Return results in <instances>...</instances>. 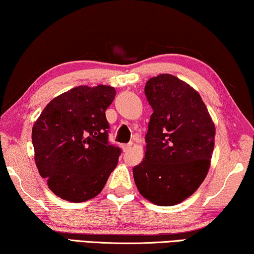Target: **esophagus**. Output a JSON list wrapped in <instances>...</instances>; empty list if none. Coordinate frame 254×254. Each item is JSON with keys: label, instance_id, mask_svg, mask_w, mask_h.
Segmentation results:
<instances>
[{"label": "esophagus", "instance_id": "obj_1", "mask_svg": "<svg viewBox=\"0 0 254 254\" xmlns=\"http://www.w3.org/2000/svg\"><path fill=\"white\" fill-rule=\"evenodd\" d=\"M131 145H133V142L128 143V144H123V151L124 152H127L128 150H129L131 148Z\"/></svg>", "mask_w": 254, "mask_h": 254}]
</instances>
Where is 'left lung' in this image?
<instances>
[{"mask_svg":"<svg viewBox=\"0 0 254 254\" xmlns=\"http://www.w3.org/2000/svg\"><path fill=\"white\" fill-rule=\"evenodd\" d=\"M152 115L143 161L133 168L139 193L159 206L181 203L196 191L209 170L215 127L200 95L172 74L145 84Z\"/></svg>","mask_w":254,"mask_h":254,"instance_id":"1","label":"left lung"}]
</instances>
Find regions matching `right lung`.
<instances>
[{"instance_id":"right-lung-1","label":"right lung","mask_w":254,"mask_h":254,"mask_svg":"<svg viewBox=\"0 0 254 254\" xmlns=\"http://www.w3.org/2000/svg\"><path fill=\"white\" fill-rule=\"evenodd\" d=\"M116 89L79 86L54 98L32 129L35 164L62 199L80 203L97 196L118 164L120 148L110 144L105 111Z\"/></svg>"}]
</instances>
